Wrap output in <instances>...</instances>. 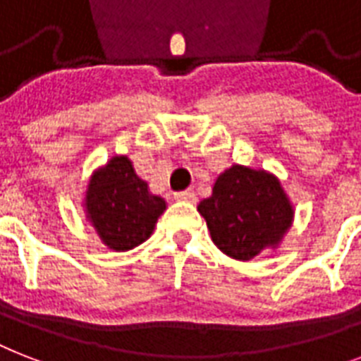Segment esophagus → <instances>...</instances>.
Wrapping results in <instances>:
<instances>
[{"mask_svg":"<svg viewBox=\"0 0 361 361\" xmlns=\"http://www.w3.org/2000/svg\"><path fill=\"white\" fill-rule=\"evenodd\" d=\"M176 200H181V202H195L197 200V195L192 191H180L174 192Z\"/></svg>","mask_w":361,"mask_h":361,"instance_id":"1","label":"esophagus"}]
</instances>
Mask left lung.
Instances as JSON below:
<instances>
[{"label":"left lung","mask_w":361,"mask_h":361,"mask_svg":"<svg viewBox=\"0 0 361 361\" xmlns=\"http://www.w3.org/2000/svg\"><path fill=\"white\" fill-rule=\"evenodd\" d=\"M212 240L236 260L275 247L290 228L294 209L279 180L264 170L234 164L215 180L212 197L198 204Z\"/></svg>","instance_id":"left-lung-1"}]
</instances>
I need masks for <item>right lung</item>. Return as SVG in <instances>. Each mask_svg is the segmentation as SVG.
I'll list each match as a JSON object with an SVG mask.
<instances>
[{
    "mask_svg": "<svg viewBox=\"0 0 361 361\" xmlns=\"http://www.w3.org/2000/svg\"><path fill=\"white\" fill-rule=\"evenodd\" d=\"M164 209L163 198L149 192L125 155L93 172L87 185V219L114 251H129L146 241Z\"/></svg>",
    "mask_w": 361,
    "mask_h": 361,
    "instance_id": "1",
    "label": "right lung"
}]
</instances>
